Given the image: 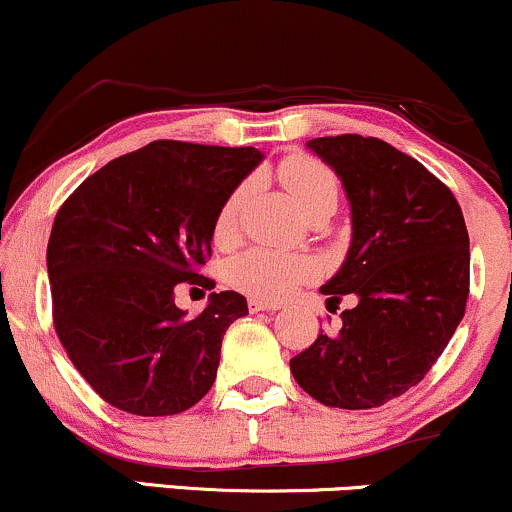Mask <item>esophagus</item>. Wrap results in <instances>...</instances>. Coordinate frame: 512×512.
Returning a JSON list of instances; mask_svg holds the SVG:
<instances>
[{"label":"esophagus","instance_id":"34e87169","mask_svg":"<svg viewBox=\"0 0 512 512\" xmlns=\"http://www.w3.org/2000/svg\"><path fill=\"white\" fill-rule=\"evenodd\" d=\"M249 309L258 314V311H278L280 304L278 302H266V299H258V297H251L249 299Z\"/></svg>","mask_w":512,"mask_h":512}]
</instances>
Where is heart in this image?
<instances>
[{
    "instance_id": "heart-1",
    "label": "heart",
    "mask_w": 512,
    "mask_h": 512,
    "mask_svg": "<svg viewBox=\"0 0 512 512\" xmlns=\"http://www.w3.org/2000/svg\"><path fill=\"white\" fill-rule=\"evenodd\" d=\"M280 179L287 186L294 203L306 215L316 208L335 206L338 203V179L323 162L309 155H292L280 165ZM249 194V184H239L222 201L213 220V239L218 244H232L237 239L239 213ZM316 275V263L302 254H282V251L256 249L244 251L242 256L232 258L227 268V278L237 290L254 294L258 299H282L294 287L311 280Z\"/></svg>"
}]
</instances>
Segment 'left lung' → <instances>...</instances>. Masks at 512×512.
Listing matches in <instances>:
<instances>
[{
    "label": "left lung",
    "mask_w": 512,
    "mask_h": 512,
    "mask_svg": "<svg viewBox=\"0 0 512 512\" xmlns=\"http://www.w3.org/2000/svg\"><path fill=\"white\" fill-rule=\"evenodd\" d=\"M352 210V242L321 287L328 309L352 294L338 333L290 359L294 381L340 410H371L429 374L465 316L470 237L462 210L422 162L381 138H311Z\"/></svg>",
    "instance_id": "1"
}]
</instances>
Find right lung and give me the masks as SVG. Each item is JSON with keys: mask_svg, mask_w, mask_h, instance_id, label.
Listing matches in <instances>:
<instances>
[{"mask_svg": "<svg viewBox=\"0 0 512 512\" xmlns=\"http://www.w3.org/2000/svg\"><path fill=\"white\" fill-rule=\"evenodd\" d=\"M261 160L251 146L153 141L90 174L59 208L47 242L54 330L117 410L167 417L213 386L222 335L249 306L239 292H210L186 316L174 292L215 287L198 273L215 213Z\"/></svg>", "mask_w": 512, "mask_h": 512, "instance_id": "right-lung-1", "label": "right lung"}]
</instances>
